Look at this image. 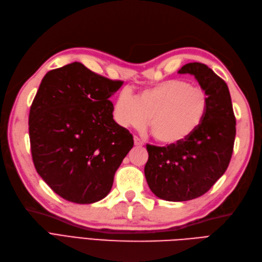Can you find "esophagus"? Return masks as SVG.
Instances as JSON below:
<instances>
[{
  "label": "esophagus",
  "mask_w": 262,
  "mask_h": 262,
  "mask_svg": "<svg viewBox=\"0 0 262 262\" xmlns=\"http://www.w3.org/2000/svg\"><path fill=\"white\" fill-rule=\"evenodd\" d=\"M134 145L142 146V145H143V142H142L138 137H136V138H134Z\"/></svg>",
  "instance_id": "obj_1"
}]
</instances>
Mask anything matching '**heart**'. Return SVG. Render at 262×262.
I'll return each instance as SVG.
<instances>
[{
	"mask_svg": "<svg viewBox=\"0 0 262 262\" xmlns=\"http://www.w3.org/2000/svg\"><path fill=\"white\" fill-rule=\"evenodd\" d=\"M209 97L202 87L168 80L139 93L133 98L121 92L114 105L116 121L124 128L148 130L165 146L185 142L199 129L208 112Z\"/></svg>",
	"mask_w": 262,
	"mask_h": 262,
	"instance_id": "obj_1",
	"label": "heart"
}]
</instances>
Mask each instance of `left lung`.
<instances>
[{
    "instance_id": "8db88e82",
    "label": "left lung",
    "mask_w": 262,
    "mask_h": 262,
    "mask_svg": "<svg viewBox=\"0 0 262 262\" xmlns=\"http://www.w3.org/2000/svg\"><path fill=\"white\" fill-rule=\"evenodd\" d=\"M178 73L191 74L207 92L208 112L191 137L172 146L146 145L144 173L152 192L166 201L201 196L223 176L233 154L236 119L226 83L203 63L193 62Z\"/></svg>"
}]
</instances>
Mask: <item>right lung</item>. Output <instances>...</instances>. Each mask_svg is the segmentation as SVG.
Segmentation results:
<instances>
[{
	"instance_id": "obj_1",
	"label": "right lung",
	"mask_w": 262,
	"mask_h": 262,
	"mask_svg": "<svg viewBox=\"0 0 262 262\" xmlns=\"http://www.w3.org/2000/svg\"><path fill=\"white\" fill-rule=\"evenodd\" d=\"M122 84L80 62L42 78L29 112L31 156L37 172L63 199L90 204L112 190L134 144L132 134L114 120L109 100Z\"/></svg>"
}]
</instances>
